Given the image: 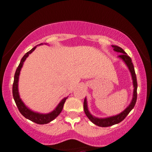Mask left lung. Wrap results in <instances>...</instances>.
<instances>
[{
    "instance_id": "1",
    "label": "left lung",
    "mask_w": 152,
    "mask_h": 152,
    "mask_svg": "<svg viewBox=\"0 0 152 152\" xmlns=\"http://www.w3.org/2000/svg\"><path fill=\"white\" fill-rule=\"evenodd\" d=\"M112 48H114V50L117 53H121L120 55H118V57H120L121 59H122L124 60V62L126 63L127 66L129 69L130 74H131L132 78V82H133V86H134V91H133V97H132V99L130 102V105L124 111H122L121 113L116 116H113L108 117V118H97V117L93 116L89 112L87 106V100L86 98L84 99L83 102V109L84 111H85V114L86 116H88V118L91 121V122H93L94 124L97 125V126H100V127H109V126H111L113 125L117 124L118 123L121 122L127 116V115L130 112V111L133 109V107H135L136 101H137V78H136V74L135 72V69H134V66L132 64V59L128 55L126 54L124 50L121 48L118 47L116 45H111Z\"/></svg>"
}]
</instances>
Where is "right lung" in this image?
<instances>
[{
  "label": "right lung",
  "instance_id": "1",
  "mask_svg": "<svg viewBox=\"0 0 152 152\" xmlns=\"http://www.w3.org/2000/svg\"><path fill=\"white\" fill-rule=\"evenodd\" d=\"M41 45V44H40ZM36 47H34L30 51H28V53H26L24 55V57H22L21 59L20 64H19L18 67L17 68L16 72L15 74V77H14V82H13L12 85V95L14 97L15 102L16 103V105L18 108L20 112L24 116L25 118L28 119V120L31 121L36 124H48L52 121L54 120L58 115L60 114L61 111H62L63 107H64V104L67 99V97H64L62 101L59 102V104L57 105V107L55 108L52 112L49 113V114H40V113H36L34 111H31V109L27 108V107H26V105L24 104V102L22 101V99H20V95H19L18 92V81H19V76H20L21 69L23 66V63L25 61V59L27 58L28 55L31 54L33 52L34 50L36 49Z\"/></svg>",
  "mask_w": 152,
  "mask_h": 152
}]
</instances>
